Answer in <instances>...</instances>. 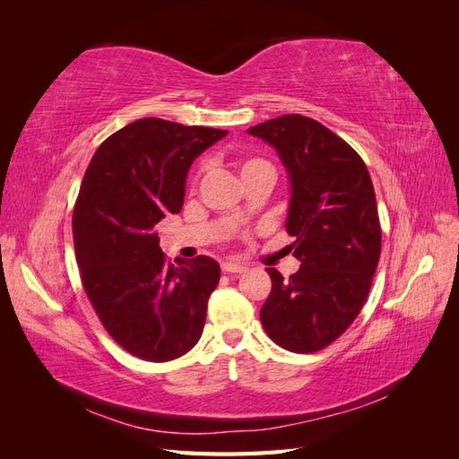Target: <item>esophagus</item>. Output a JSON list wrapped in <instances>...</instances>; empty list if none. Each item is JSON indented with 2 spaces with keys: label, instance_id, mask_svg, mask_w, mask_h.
I'll use <instances>...</instances> for the list:
<instances>
[{
  "label": "esophagus",
  "instance_id": "esophagus-1",
  "mask_svg": "<svg viewBox=\"0 0 459 459\" xmlns=\"http://www.w3.org/2000/svg\"><path fill=\"white\" fill-rule=\"evenodd\" d=\"M221 270L228 272V273H241L247 270L245 264H239V262H224L221 264Z\"/></svg>",
  "mask_w": 459,
  "mask_h": 459
}]
</instances>
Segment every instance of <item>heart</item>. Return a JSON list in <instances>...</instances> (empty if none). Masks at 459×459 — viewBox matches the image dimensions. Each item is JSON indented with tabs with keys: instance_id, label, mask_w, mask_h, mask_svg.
<instances>
[{
	"instance_id": "b5f03b06",
	"label": "heart",
	"mask_w": 459,
	"mask_h": 459,
	"mask_svg": "<svg viewBox=\"0 0 459 459\" xmlns=\"http://www.w3.org/2000/svg\"><path fill=\"white\" fill-rule=\"evenodd\" d=\"M262 164H266V162L258 160V159H247V160L241 162V174H245L247 170H251V169H256V166H262Z\"/></svg>"
}]
</instances>
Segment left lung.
<instances>
[{"instance_id":"obj_1","label":"left lung","mask_w":459,"mask_h":459,"mask_svg":"<svg viewBox=\"0 0 459 459\" xmlns=\"http://www.w3.org/2000/svg\"><path fill=\"white\" fill-rule=\"evenodd\" d=\"M247 132L270 143L285 166V228L300 260L289 280L266 268L272 293L260 322L285 351H322L362 310L377 270L381 226L369 172L349 143L307 117L285 115Z\"/></svg>"}]
</instances>
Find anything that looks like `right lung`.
<instances>
[{
	"instance_id": "obj_1",
	"label": "right lung",
	"mask_w": 459,
	"mask_h": 459,
	"mask_svg": "<svg viewBox=\"0 0 459 459\" xmlns=\"http://www.w3.org/2000/svg\"><path fill=\"white\" fill-rule=\"evenodd\" d=\"M228 130L142 118L100 145L73 214L82 283L101 324L124 351L169 362L203 335L220 281L211 256L166 260L155 226L184 206L186 178Z\"/></svg>"
}]
</instances>
